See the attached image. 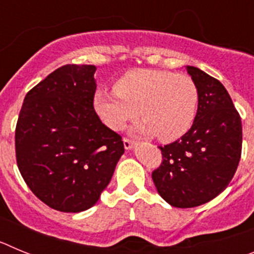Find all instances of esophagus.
Instances as JSON below:
<instances>
[{
    "instance_id": "1",
    "label": "esophagus",
    "mask_w": 254,
    "mask_h": 254,
    "mask_svg": "<svg viewBox=\"0 0 254 254\" xmlns=\"http://www.w3.org/2000/svg\"><path fill=\"white\" fill-rule=\"evenodd\" d=\"M123 145H125L126 150H129V149H132V147H133L134 141L129 140V138H123Z\"/></svg>"
}]
</instances>
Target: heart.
Masks as SVG:
<instances>
[{
  "instance_id": "obj_1",
  "label": "heart",
  "mask_w": 254,
  "mask_h": 254,
  "mask_svg": "<svg viewBox=\"0 0 254 254\" xmlns=\"http://www.w3.org/2000/svg\"><path fill=\"white\" fill-rule=\"evenodd\" d=\"M113 93L96 91L94 109L108 128L120 131L141 112L145 122L136 131L173 141L190 129L198 107V90L187 75L136 69L121 76Z\"/></svg>"
}]
</instances>
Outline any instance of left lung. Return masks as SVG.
<instances>
[{
	"instance_id": "obj_1",
	"label": "left lung",
	"mask_w": 254,
	"mask_h": 254,
	"mask_svg": "<svg viewBox=\"0 0 254 254\" xmlns=\"http://www.w3.org/2000/svg\"><path fill=\"white\" fill-rule=\"evenodd\" d=\"M198 90V108L190 131L159 146L160 167L151 177L159 194L174 207L203 205L228 187L242 154V121L224 85L187 66Z\"/></svg>"
}]
</instances>
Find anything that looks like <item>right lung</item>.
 I'll list each match as a JSON object with an SVG mask.
<instances>
[{
    "instance_id": "right-lung-1",
    "label": "right lung",
    "mask_w": 254,
    "mask_h": 254,
    "mask_svg": "<svg viewBox=\"0 0 254 254\" xmlns=\"http://www.w3.org/2000/svg\"><path fill=\"white\" fill-rule=\"evenodd\" d=\"M93 64H66L26 94L15 129L16 163L38 198L62 212L90 208L125 152L94 109Z\"/></svg>"
}]
</instances>
